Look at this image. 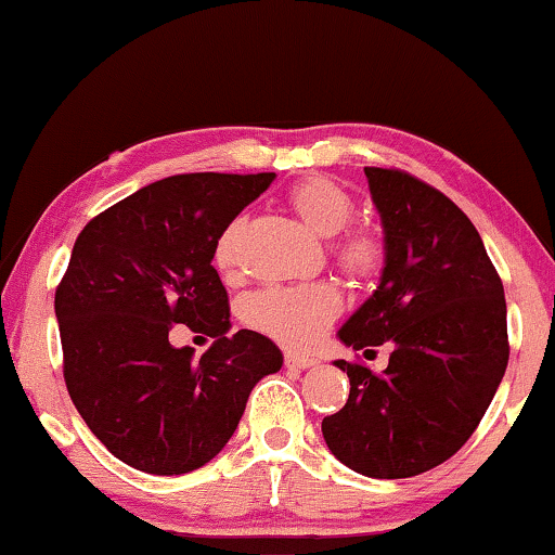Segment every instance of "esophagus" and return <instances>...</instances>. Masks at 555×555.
<instances>
[{
	"label": "esophagus",
	"mask_w": 555,
	"mask_h": 555,
	"mask_svg": "<svg viewBox=\"0 0 555 555\" xmlns=\"http://www.w3.org/2000/svg\"><path fill=\"white\" fill-rule=\"evenodd\" d=\"M315 359L313 356H300V353H293V351H287L285 353V366L287 369H310V366H315Z\"/></svg>",
	"instance_id": "34e87169"
}]
</instances>
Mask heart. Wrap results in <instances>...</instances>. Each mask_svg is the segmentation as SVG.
<instances>
[{"mask_svg": "<svg viewBox=\"0 0 555 555\" xmlns=\"http://www.w3.org/2000/svg\"><path fill=\"white\" fill-rule=\"evenodd\" d=\"M287 202L295 215L321 237H333V257L338 268L353 278H371L382 270L384 245L366 227H351L353 199L344 186L325 177H308L293 184ZM237 222L219 234L215 262L219 270L237 264ZM340 310V295L328 283L310 285H268L257 291L245 306V318L253 328L278 338L280 344L313 346Z\"/></svg>", "mask_w": 555, "mask_h": 555, "instance_id": "b5f03b06", "label": "heart"}]
</instances>
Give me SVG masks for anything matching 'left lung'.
<instances>
[{"instance_id": "8db88e82", "label": "left lung", "mask_w": 555, "mask_h": 555, "mask_svg": "<svg viewBox=\"0 0 555 555\" xmlns=\"http://www.w3.org/2000/svg\"><path fill=\"white\" fill-rule=\"evenodd\" d=\"M363 171L386 264L338 336L356 351H393L384 374L336 361L351 393L321 429L346 467L399 480L442 465L473 437L511 356L507 310L480 234L450 196L401 169Z\"/></svg>"}]
</instances>
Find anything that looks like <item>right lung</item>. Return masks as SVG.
I'll return each instance as SVG.
<instances>
[{
	"mask_svg": "<svg viewBox=\"0 0 555 555\" xmlns=\"http://www.w3.org/2000/svg\"><path fill=\"white\" fill-rule=\"evenodd\" d=\"M275 173H177L90 219L55 291L67 393L120 462L149 475L207 465L283 353L230 331L215 245ZM177 322L216 338L199 360L168 344Z\"/></svg>",
	"mask_w": 555,
	"mask_h": 555,
	"instance_id": "add662e5",
	"label": "right lung"
}]
</instances>
